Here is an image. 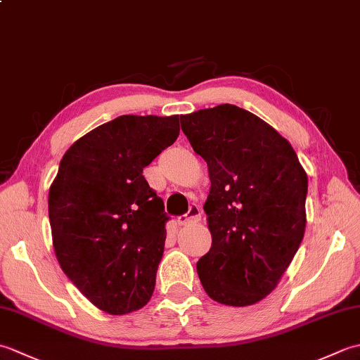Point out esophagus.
<instances>
[{
  "instance_id": "obj_1",
  "label": "esophagus",
  "mask_w": 360,
  "mask_h": 360,
  "mask_svg": "<svg viewBox=\"0 0 360 360\" xmlns=\"http://www.w3.org/2000/svg\"><path fill=\"white\" fill-rule=\"evenodd\" d=\"M176 221H178L179 226H187V224L198 223V221H201V209L198 207V205H190V209H188L186 215L179 217Z\"/></svg>"
}]
</instances>
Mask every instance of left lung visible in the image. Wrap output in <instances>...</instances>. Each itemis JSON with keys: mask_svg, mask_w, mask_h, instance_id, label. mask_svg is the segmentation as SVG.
Listing matches in <instances>:
<instances>
[{"mask_svg": "<svg viewBox=\"0 0 360 360\" xmlns=\"http://www.w3.org/2000/svg\"><path fill=\"white\" fill-rule=\"evenodd\" d=\"M209 168L204 204L212 248L196 264L205 292L249 307L277 288L307 227L308 176L285 137L231 103L181 116Z\"/></svg>", "mask_w": 360, "mask_h": 360, "instance_id": "8db88e82", "label": "left lung"}]
</instances>
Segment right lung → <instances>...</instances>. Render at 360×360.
Returning a JSON list of instances; mask_svg holds the SVG:
<instances>
[{"mask_svg":"<svg viewBox=\"0 0 360 360\" xmlns=\"http://www.w3.org/2000/svg\"><path fill=\"white\" fill-rule=\"evenodd\" d=\"M178 136L179 116H120L75 141L51 184L60 267L108 314L141 309L155 290L168 217L142 172Z\"/></svg>","mask_w":360,"mask_h":360,"instance_id":"obj_1","label":"right lung"}]
</instances>
